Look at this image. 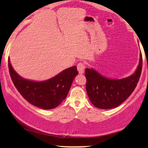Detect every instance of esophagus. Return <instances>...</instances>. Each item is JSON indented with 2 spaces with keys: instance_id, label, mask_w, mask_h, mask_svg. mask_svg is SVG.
Listing matches in <instances>:
<instances>
[{
  "instance_id": "obj_1",
  "label": "esophagus",
  "mask_w": 148,
  "mask_h": 148,
  "mask_svg": "<svg viewBox=\"0 0 148 148\" xmlns=\"http://www.w3.org/2000/svg\"><path fill=\"white\" fill-rule=\"evenodd\" d=\"M85 68H86V65H85L84 62H79L77 64V69L79 71V74H83L84 72Z\"/></svg>"
}]
</instances>
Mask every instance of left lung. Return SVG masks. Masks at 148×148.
<instances>
[{
  "mask_svg": "<svg viewBox=\"0 0 148 148\" xmlns=\"http://www.w3.org/2000/svg\"><path fill=\"white\" fill-rule=\"evenodd\" d=\"M142 66L140 53L139 64L135 73L125 79H108L95 69L86 68V91L92 103L101 109L115 108L121 104L136 87L141 74Z\"/></svg>",
  "mask_w": 148,
  "mask_h": 148,
  "instance_id": "8db88e82",
  "label": "left lung"
}]
</instances>
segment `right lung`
Returning <instances> with one entry per match:
<instances>
[{
	"label": "right lung",
	"mask_w": 148,
	"mask_h": 148,
	"mask_svg": "<svg viewBox=\"0 0 148 148\" xmlns=\"http://www.w3.org/2000/svg\"><path fill=\"white\" fill-rule=\"evenodd\" d=\"M8 67L12 81L21 96L31 104L43 109H51L60 105L79 74L76 66H73L51 79L37 82L21 77L12 68L10 59Z\"/></svg>",
	"instance_id": "right-lung-1"
}]
</instances>
